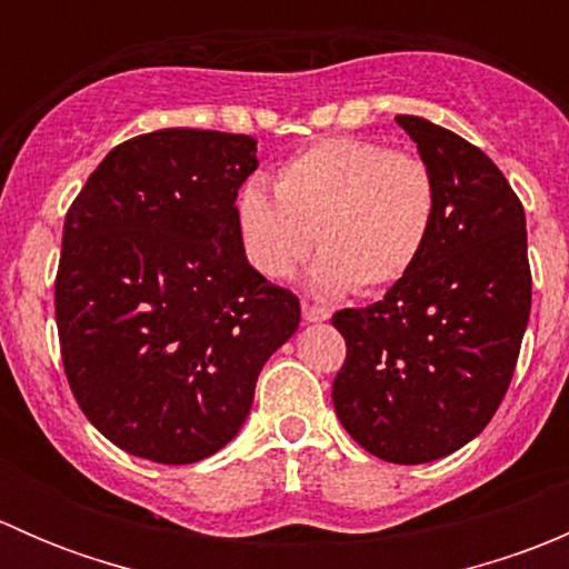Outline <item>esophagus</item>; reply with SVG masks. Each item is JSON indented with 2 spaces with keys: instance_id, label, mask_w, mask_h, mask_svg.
Wrapping results in <instances>:
<instances>
[{
  "instance_id": "34e87169",
  "label": "esophagus",
  "mask_w": 569,
  "mask_h": 569,
  "mask_svg": "<svg viewBox=\"0 0 569 569\" xmlns=\"http://www.w3.org/2000/svg\"><path fill=\"white\" fill-rule=\"evenodd\" d=\"M302 319L306 321H325L330 319V311L321 306H311V302H302Z\"/></svg>"
}]
</instances>
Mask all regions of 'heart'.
I'll list each match as a JSON object with an SVG mask.
<instances>
[{
	"mask_svg": "<svg viewBox=\"0 0 569 569\" xmlns=\"http://www.w3.org/2000/svg\"><path fill=\"white\" fill-rule=\"evenodd\" d=\"M438 187L416 153L375 140L327 137L274 176V198L250 181L237 220L252 267L272 280L295 274L313 248V283L327 295L380 291L416 267L432 233Z\"/></svg>",
	"mask_w": 569,
	"mask_h": 569,
	"instance_id": "obj_1",
	"label": "heart"
}]
</instances>
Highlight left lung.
Listing matches in <instances>:
<instances>
[{
  "mask_svg": "<svg viewBox=\"0 0 569 569\" xmlns=\"http://www.w3.org/2000/svg\"><path fill=\"white\" fill-rule=\"evenodd\" d=\"M396 123L432 170L438 209L416 267L380 302L332 317L347 341L332 407L369 455L421 465L496 416L529 325L531 269L523 203L492 159L427 118Z\"/></svg>",
  "mask_w": 569,
  "mask_h": 569,
  "instance_id": "1",
  "label": "left lung"
}]
</instances>
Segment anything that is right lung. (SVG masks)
I'll list each match as a JSON object with an SVG mask.
<instances>
[{
  "label": "right lung",
  "mask_w": 569,
  "mask_h": 569,
  "mask_svg": "<svg viewBox=\"0 0 569 569\" xmlns=\"http://www.w3.org/2000/svg\"><path fill=\"white\" fill-rule=\"evenodd\" d=\"M256 140L159 129L107 153L62 226L54 280L68 386L142 460L189 465L231 443L300 300L248 263L237 194Z\"/></svg>",
  "instance_id": "obj_1"
}]
</instances>
